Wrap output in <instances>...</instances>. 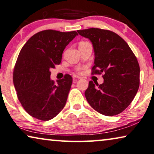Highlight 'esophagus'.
<instances>
[{
    "label": "esophagus",
    "mask_w": 154,
    "mask_h": 154,
    "mask_svg": "<svg viewBox=\"0 0 154 154\" xmlns=\"http://www.w3.org/2000/svg\"><path fill=\"white\" fill-rule=\"evenodd\" d=\"M73 78H74V79H81V77L79 76V75H73Z\"/></svg>",
    "instance_id": "34e87169"
}]
</instances>
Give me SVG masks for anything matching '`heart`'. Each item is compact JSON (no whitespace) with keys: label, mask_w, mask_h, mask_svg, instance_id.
I'll return each mask as SVG.
<instances>
[{"label":"heart","mask_w":154,"mask_h":154,"mask_svg":"<svg viewBox=\"0 0 154 154\" xmlns=\"http://www.w3.org/2000/svg\"><path fill=\"white\" fill-rule=\"evenodd\" d=\"M85 43H87V42H81V43H80V44H85ZM77 72L80 73V72H81V69H80V68H79V69H77Z\"/></svg>","instance_id":"obj_1"}]
</instances>
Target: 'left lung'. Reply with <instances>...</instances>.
I'll return each mask as SVG.
<instances>
[{
	"label": "left lung",
	"instance_id": "obj_1",
	"mask_svg": "<svg viewBox=\"0 0 154 154\" xmlns=\"http://www.w3.org/2000/svg\"><path fill=\"white\" fill-rule=\"evenodd\" d=\"M89 39L95 52L92 74H102V85L89 81L85 95L98 112L113 116L123 112L134 100L140 84V67L134 52L119 35L97 28L79 30Z\"/></svg>",
	"mask_w": 154,
	"mask_h": 154
}]
</instances>
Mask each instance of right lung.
<instances>
[{
  "instance_id": "obj_1",
  "label": "right lung",
  "mask_w": 154,
  "mask_h": 154,
  "mask_svg": "<svg viewBox=\"0 0 154 154\" xmlns=\"http://www.w3.org/2000/svg\"><path fill=\"white\" fill-rule=\"evenodd\" d=\"M76 35V31L45 30L32 35L20 50L13 81L22 107L34 118L53 119L66 104L72 77L65 74L55 85L50 69L60 63L64 49Z\"/></svg>"
}]
</instances>
